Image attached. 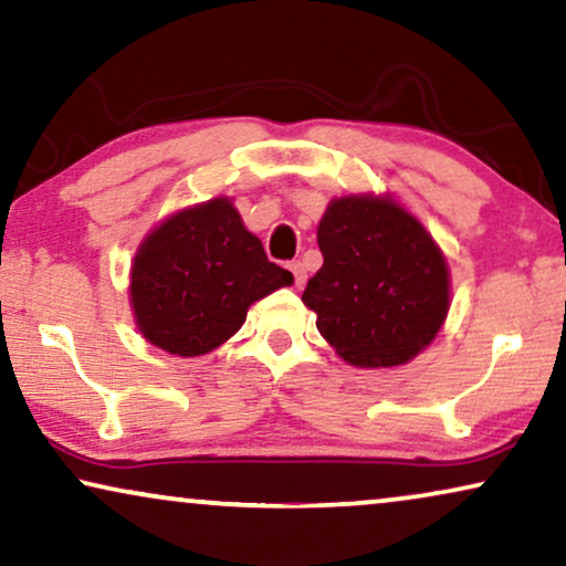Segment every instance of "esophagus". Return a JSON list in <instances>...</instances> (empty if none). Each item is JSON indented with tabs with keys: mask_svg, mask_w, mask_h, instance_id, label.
<instances>
[{
	"mask_svg": "<svg viewBox=\"0 0 566 566\" xmlns=\"http://www.w3.org/2000/svg\"><path fill=\"white\" fill-rule=\"evenodd\" d=\"M290 271H292V276H295V284H297V287H303L305 279H307V271H305L303 263H300V261H292V263H290Z\"/></svg>",
	"mask_w": 566,
	"mask_h": 566,
	"instance_id": "esophagus-1",
	"label": "esophagus"
}]
</instances>
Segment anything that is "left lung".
Returning <instances> with one entry per match:
<instances>
[{"label": "left lung", "mask_w": 566, "mask_h": 566, "mask_svg": "<svg viewBox=\"0 0 566 566\" xmlns=\"http://www.w3.org/2000/svg\"><path fill=\"white\" fill-rule=\"evenodd\" d=\"M323 266L303 292L315 326L354 367H398L427 349L450 311L446 253L390 193L331 199Z\"/></svg>", "instance_id": "left-lung-1"}]
</instances>
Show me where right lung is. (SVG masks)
<instances>
[{
  "mask_svg": "<svg viewBox=\"0 0 566 566\" xmlns=\"http://www.w3.org/2000/svg\"><path fill=\"white\" fill-rule=\"evenodd\" d=\"M295 276L266 259L228 196L178 209L134 253L129 303L139 334L176 357H201L245 323L248 307Z\"/></svg>",
  "mask_w": 566,
  "mask_h": 566,
  "instance_id": "1",
  "label": "right lung"
}]
</instances>
